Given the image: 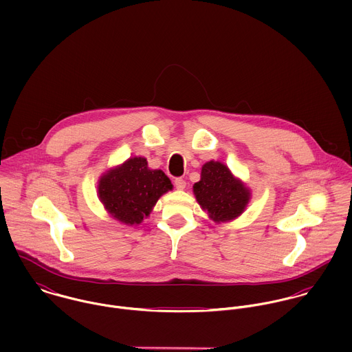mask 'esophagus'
Wrapping results in <instances>:
<instances>
[{
	"label": "esophagus",
	"instance_id": "34e87169",
	"mask_svg": "<svg viewBox=\"0 0 352 352\" xmlns=\"http://www.w3.org/2000/svg\"><path fill=\"white\" fill-rule=\"evenodd\" d=\"M175 186L177 190H184L186 188V180L182 179V177H177L175 179Z\"/></svg>",
	"mask_w": 352,
	"mask_h": 352
}]
</instances>
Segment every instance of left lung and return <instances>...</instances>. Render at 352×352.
<instances>
[{"mask_svg": "<svg viewBox=\"0 0 352 352\" xmlns=\"http://www.w3.org/2000/svg\"><path fill=\"white\" fill-rule=\"evenodd\" d=\"M194 194L201 208L217 223L241 215L251 199L250 188L219 161H208L201 166V180L194 184Z\"/></svg>", "mask_w": 352, "mask_h": 352, "instance_id": "8db88e82", "label": "left lung"}]
</instances>
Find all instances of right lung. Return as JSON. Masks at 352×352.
<instances>
[{
	"mask_svg": "<svg viewBox=\"0 0 352 352\" xmlns=\"http://www.w3.org/2000/svg\"><path fill=\"white\" fill-rule=\"evenodd\" d=\"M172 188L162 170L151 169L144 157H133L101 176L98 195L111 217L126 225H140L160 197Z\"/></svg>",
	"mask_w": 352,
	"mask_h": 352,
	"instance_id": "obj_1",
	"label": "right lung"
}]
</instances>
